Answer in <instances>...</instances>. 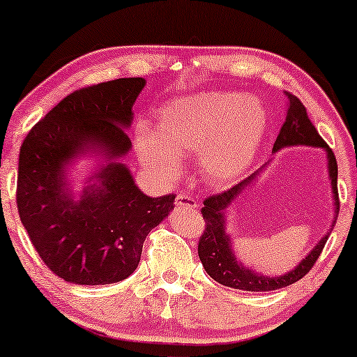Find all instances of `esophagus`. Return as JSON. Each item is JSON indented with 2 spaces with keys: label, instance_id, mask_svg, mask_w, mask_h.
<instances>
[{
  "label": "esophagus",
  "instance_id": "esophagus-1",
  "mask_svg": "<svg viewBox=\"0 0 357 357\" xmlns=\"http://www.w3.org/2000/svg\"><path fill=\"white\" fill-rule=\"evenodd\" d=\"M175 204L178 208H187V209H195L198 208V202L193 197H190L187 193H178L177 198H175Z\"/></svg>",
  "mask_w": 357,
  "mask_h": 357
}]
</instances>
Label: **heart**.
<instances>
[{"mask_svg": "<svg viewBox=\"0 0 357 357\" xmlns=\"http://www.w3.org/2000/svg\"><path fill=\"white\" fill-rule=\"evenodd\" d=\"M266 110L255 97L199 92L165 105L153 130L139 125L136 149L146 167L174 177L197 155L204 182L222 187L245 174L266 131Z\"/></svg>", "mask_w": 357, "mask_h": 357, "instance_id": "b5f03b06", "label": "heart"}]
</instances>
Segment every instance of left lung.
<instances>
[{"instance_id":"1","label":"left lung","mask_w":357,"mask_h":357,"mask_svg":"<svg viewBox=\"0 0 357 357\" xmlns=\"http://www.w3.org/2000/svg\"><path fill=\"white\" fill-rule=\"evenodd\" d=\"M287 99V112L284 123H282L280 135L275 141L273 151H280L286 146H315V148H324L328 158V174L331 180V190H333L335 198V219L331 224V229L326 232V236L321 237V241L317 243L314 250L297 265L294 270L286 273L282 276H265L261 273H255L250 268H245L241 261H237L236 253L232 250L231 237L226 232V218L224 213L229 208V204L234 203L242 190H245L247 185H250L258 175V170L252 174L250 177L237 183L236 187L229 188L227 192L213 195L203 202L202 214L204 219V232L202 234L198 242V257L202 260L204 270L214 281L219 284L234 287V289L261 292V291H275L281 289L299 281L307 273L312 270L314 263L319 260L321 250H324L326 241H328L330 232L333 231L336 224V218L340 213V199H338V164L333 151L328 148V144L321 139L319 131L314 123L309 120L307 109L302 105V102L292 96L291 92H284Z\"/></svg>"}]
</instances>
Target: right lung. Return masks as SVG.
<instances>
[{
    "mask_svg": "<svg viewBox=\"0 0 357 357\" xmlns=\"http://www.w3.org/2000/svg\"><path fill=\"white\" fill-rule=\"evenodd\" d=\"M144 77H120L66 96L29 131L19 153L17 211L43 263L68 282L112 284L138 268L144 238L174 209L175 195L151 198L116 159ZM91 150L107 162L76 200L67 165ZM91 182V178H89Z\"/></svg>",
    "mask_w": 357,
    "mask_h": 357,
    "instance_id": "add662e5",
    "label": "right lung"
}]
</instances>
